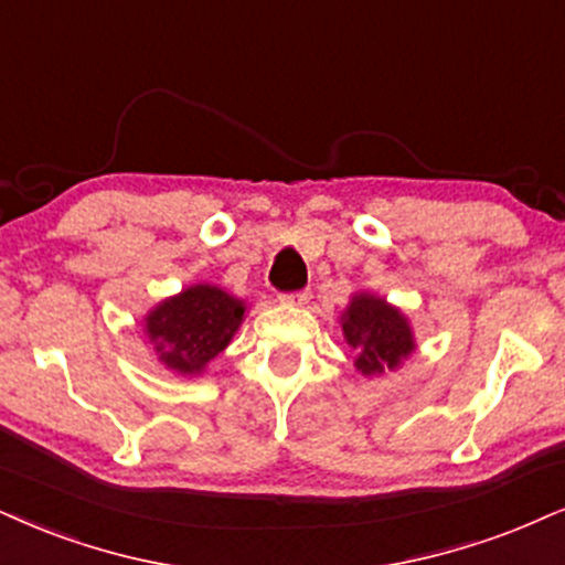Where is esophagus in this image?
I'll return each instance as SVG.
<instances>
[{"instance_id":"obj_1","label":"esophagus","mask_w":565,"mask_h":565,"mask_svg":"<svg viewBox=\"0 0 565 565\" xmlns=\"http://www.w3.org/2000/svg\"><path fill=\"white\" fill-rule=\"evenodd\" d=\"M309 298H311V290H296V294H282L280 301L290 306H303L309 303Z\"/></svg>"}]
</instances>
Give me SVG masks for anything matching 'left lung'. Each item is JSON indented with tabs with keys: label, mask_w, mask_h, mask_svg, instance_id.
Segmentation results:
<instances>
[{
	"label": "left lung",
	"mask_w": 565,
	"mask_h": 565,
	"mask_svg": "<svg viewBox=\"0 0 565 565\" xmlns=\"http://www.w3.org/2000/svg\"><path fill=\"white\" fill-rule=\"evenodd\" d=\"M345 343L356 353V369L366 377L395 372L411 353L416 340L408 319L385 298L356 294L340 317Z\"/></svg>",
	"instance_id": "1"
}]
</instances>
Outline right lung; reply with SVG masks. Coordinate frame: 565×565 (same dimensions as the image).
<instances>
[{
	"mask_svg": "<svg viewBox=\"0 0 565 565\" xmlns=\"http://www.w3.org/2000/svg\"><path fill=\"white\" fill-rule=\"evenodd\" d=\"M243 315L246 303L241 298L217 285H191L154 306L143 319V330L167 369L201 374L238 332Z\"/></svg>",
	"mask_w": 565,
	"mask_h": 565,
	"instance_id": "add662e5",
	"label": "right lung"
}]
</instances>
